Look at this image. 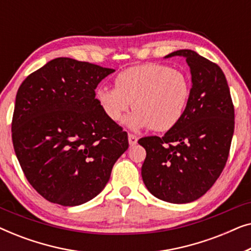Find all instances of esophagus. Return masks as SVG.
I'll use <instances>...</instances> for the list:
<instances>
[{
  "mask_svg": "<svg viewBox=\"0 0 251 251\" xmlns=\"http://www.w3.org/2000/svg\"><path fill=\"white\" fill-rule=\"evenodd\" d=\"M128 138H129V144H130V146L136 145L137 142H138V137H137L136 135H133V133H129V135H128Z\"/></svg>",
  "mask_w": 251,
  "mask_h": 251,
  "instance_id": "34e87169",
  "label": "esophagus"
}]
</instances>
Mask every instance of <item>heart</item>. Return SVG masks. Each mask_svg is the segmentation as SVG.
I'll list each match as a JSON object with an SVG mask.
<instances>
[{
    "mask_svg": "<svg viewBox=\"0 0 251 251\" xmlns=\"http://www.w3.org/2000/svg\"><path fill=\"white\" fill-rule=\"evenodd\" d=\"M115 88L99 87L96 100L112 121L118 122L132 102L135 112L126 123L131 129L154 131L174 128L186 111L192 85L184 72L160 64H144L120 72Z\"/></svg>",
    "mask_w": 251,
    "mask_h": 251,
    "instance_id": "1",
    "label": "heart"
}]
</instances>
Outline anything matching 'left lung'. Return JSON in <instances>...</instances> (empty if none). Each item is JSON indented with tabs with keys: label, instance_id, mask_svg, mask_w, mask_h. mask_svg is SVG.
I'll return each mask as SVG.
<instances>
[{
	"label": "left lung",
	"instance_id": "8db88e82",
	"mask_svg": "<svg viewBox=\"0 0 251 251\" xmlns=\"http://www.w3.org/2000/svg\"><path fill=\"white\" fill-rule=\"evenodd\" d=\"M186 58L192 92L183 118L162 137L138 140L146 150L142 177L160 200L187 203L201 198L221 176L234 132V105L222 68L192 50Z\"/></svg>",
	"mask_w": 251,
	"mask_h": 251
}]
</instances>
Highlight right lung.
<instances>
[{
	"label": "right lung",
	"mask_w": 251,
	"mask_h": 251,
	"mask_svg": "<svg viewBox=\"0 0 251 251\" xmlns=\"http://www.w3.org/2000/svg\"><path fill=\"white\" fill-rule=\"evenodd\" d=\"M113 72L56 58L20 84L13 149L28 183L52 203L73 207L94 199L128 150V133L96 100L98 83Z\"/></svg>",
	"instance_id": "obj_1"
}]
</instances>
